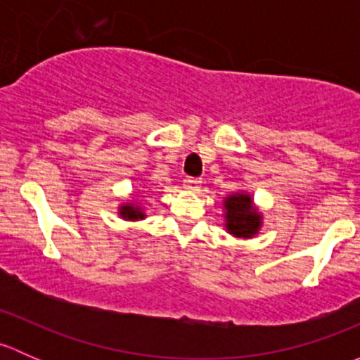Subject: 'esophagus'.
<instances>
[{
  "instance_id": "1",
  "label": "esophagus",
  "mask_w": 360,
  "mask_h": 360,
  "mask_svg": "<svg viewBox=\"0 0 360 360\" xmlns=\"http://www.w3.org/2000/svg\"><path fill=\"white\" fill-rule=\"evenodd\" d=\"M200 184L202 181L197 179V177H186V179H184V190L198 191L200 190Z\"/></svg>"
}]
</instances>
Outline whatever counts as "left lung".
I'll list each match as a JSON object with an SVG mask.
<instances>
[{"mask_svg":"<svg viewBox=\"0 0 360 360\" xmlns=\"http://www.w3.org/2000/svg\"><path fill=\"white\" fill-rule=\"evenodd\" d=\"M224 226L230 235L237 238H252L263 224V214L254 205L252 197L245 191L228 195L223 200Z\"/></svg>","mask_w":360,"mask_h":360,"instance_id":"obj_1","label":"left lung"}]
</instances>
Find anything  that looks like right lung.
Segmentation results:
<instances>
[{
	"label": "right lung",
	"instance_id": "obj_1",
	"mask_svg": "<svg viewBox=\"0 0 360 360\" xmlns=\"http://www.w3.org/2000/svg\"><path fill=\"white\" fill-rule=\"evenodd\" d=\"M118 210H120L118 212L120 217L125 221H139V219H144V217H146L143 207H141L137 202L122 203V205L118 207Z\"/></svg>",
	"mask_w": 360,
	"mask_h": 360
}]
</instances>
